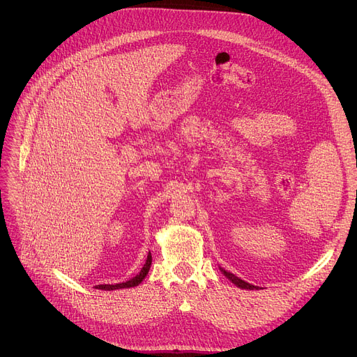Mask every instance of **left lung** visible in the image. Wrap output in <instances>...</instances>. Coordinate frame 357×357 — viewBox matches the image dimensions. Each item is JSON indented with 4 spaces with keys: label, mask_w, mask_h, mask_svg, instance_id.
<instances>
[{
    "label": "left lung",
    "mask_w": 357,
    "mask_h": 357,
    "mask_svg": "<svg viewBox=\"0 0 357 357\" xmlns=\"http://www.w3.org/2000/svg\"><path fill=\"white\" fill-rule=\"evenodd\" d=\"M220 270H222V273H223L233 284H236L238 288H243V289H257V288H259V287H256V285H251V284L243 281L241 278L236 277L234 274H231V273H229V271H226V270H223V268H220Z\"/></svg>",
    "instance_id": "obj_1"
}]
</instances>
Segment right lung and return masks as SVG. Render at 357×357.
<instances>
[{
    "label": "right lung",
    "instance_id": "add662e5",
    "mask_svg": "<svg viewBox=\"0 0 357 357\" xmlns=\"http://www.w3.org/2000/svg\"><path fill=\"white\" fill-rule=\"evenodd\" d=\"M151 263H152V257H151V252H148V257H146V261L144 264V267L141 268L139 274H137L134 278L126 281V282H120V284H105V285H97L96 288L97 289H105V291H113V289H121V288H131V287H137L138 284H141V281L146 277L148 271H149V267H151Z\"/></svg>",
    "mask_w": 357,
    "mask_h": 357
}]
</instances>
